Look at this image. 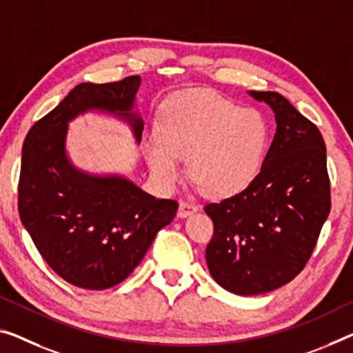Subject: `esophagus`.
<instances>
[{"mask_svg":"<svg viewBox=\"0 0 353 353\" xmlns=\"http://www.w3.org/2000/svg\"><path fill=\"white\" fill-rule=\"evenodd\" d=\"M197 211V207L192 202H189V200H181L180 202V207H178V216L180 218H188L189 214H192Z\"/></svg>","mask_w":353,"mask_h":353,"instance_id":"obj_1","label":"esophagus"}]
</instances>
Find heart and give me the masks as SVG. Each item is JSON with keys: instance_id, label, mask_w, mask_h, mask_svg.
<instances>
[{"instance_id": "obj_1", "label": "heart", "mask_w": 353, "mask_h": 353, "mask_svg": "<svg viewBox=\"0 0 353 353\" xmlns=\"http://www.w3.org/2000/svg\"><path fill=\"white\" fill-rule=\"evenodd\" d=\"M161 134L146 140V161L161 186L181 178V159L203 194L230 197L257 176L268 145V123L256 108L195 90L167 102Z\"/></svg>"}]
</instances>
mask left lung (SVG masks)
I'll return each instance as SVG.
<instances>
[{
  "mask_svg": "<svg viewBox=\"0 0 353 353\" xmlns=\"http://www.w3.org/2000/svg\"><path fill=\"white\" fill-rule=\"evenodd\" d=\"M249 94L273 108V142L245 191L203 208L214 225L208 270L236 295L290 283L307 263L332 208L327 148L316 124L276 91Z\"/></svg>",
  "mask_w": 353,
  "mask_h": 353,
  "instance_id": "obj_1",
  "label": "left lung"
}]
</instances>
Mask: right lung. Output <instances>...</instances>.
I'll use <instances>...</instances> for the list:
<instances>
[{"mask_svg": "<svg viewBox=\"0 0 353 353\" xmlns=\"http://www.w3.org/2000/svg\"><path fill=\"white\" fill-rule=\"evenodd\" d=\"M139 75L112 83H80L32 124L21 150L19 214L46 262L69 284L104 290L142 262L178 203L156 199L128 178L90 175L66 154L68 124L102 110L131 124L137 142L143 121L132 112Z\"/></svg>", "mask_w": 353, "mask_h": 353, "instance_id": "add662e5", "label": "right lung"}]
</instances>
